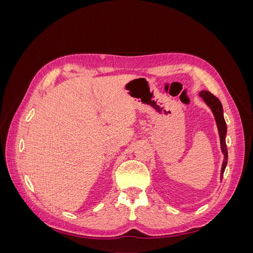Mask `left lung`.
<instances>
[{"mask_svg":"<svg viewBox=\"0 0 253 253\" xmlns=\"http://www.w3.org/2000/svg\"><path fill=\"white\" fill-rule=\"evenodd\" d=\"M200 97L204 99L205 103L209 106L211 109L214 118L216 121V126L219 134V139H220V149L224 154V162L221 165V171H220V180L223 179L224 172L227 166L228 162V151H227V145H226V134H227V125L224 118V111H223V105H221L219 99L216 98L213 94H211L208 90H202L200 93Z\"/></svg>","mask_w":253,"mask_h":253,"instance_id":"8db88e82","label":"left lung"}]
</instances>
